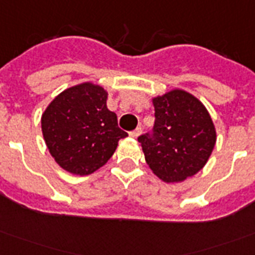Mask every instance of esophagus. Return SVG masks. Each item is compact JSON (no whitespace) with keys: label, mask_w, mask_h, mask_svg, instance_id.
<instances>
[{"label":"esophagus","mask_w":255,"mask_h":255,"mask_svg":"<svg viewBox=\"0 0 255 255\" xmlns=\"http://www.w3.org/2000/svg\"><path fill=\"white\" fill-rule=\"evenodd\" d=\"M141 133H142V130H141V128H137V129H134V130H133V131H130V135H131V137H134V138H137V137H138V135H140Z\"/></svg>","instance_id":"obj_1"}]
</instances>
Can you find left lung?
<instances>
[{"label":"left lung","instance_id":"left-lung-1","mask_svg":"<svg viewBox=\"0 0 255 255\" xmlns=\"http://www.w3.org/2000/svg\"><path fill=\"white\" fill-rule=\"evenodd\" d=\"M152 102L153 130L138 137L146 164L164 182H182L196 175L216 144V130L208 110L182 89H172Z\"/></svg>","mask_w":255,"mask_h":255}]
</instances>
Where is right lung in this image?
Segmentation results:
<instances>
[{
	"label": "right lung",
	"instance_id": "add662e5",
	"mask_svg": "<svg viewBox=\"0 0 255 255\" xmlns=\"http://www.w3.org/2000/svg\"><path fill=\"white\" fill-rule=\"evenodd\" d=\"M107 92L94 83L65 89L42 114V133L54 160L74 175L105 166L128 133L107 109Z\"/></svg>",
	"mask_w": 255,
	"mask_h": 255
}]
</instances>
